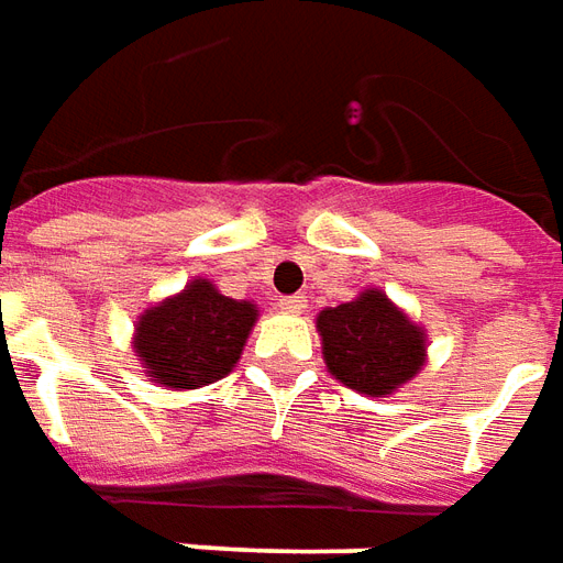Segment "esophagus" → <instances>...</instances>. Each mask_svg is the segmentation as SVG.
<instances>
[{"label":"esophagus","mask_w":563,"mask_h":563,"mask_svg":"<svg viewBox=\"0 0 563 563\" xmlns=\"http://www.w3.org/2000/svg\"><path fill=\"white\" fill-rule=\"evenodd\" d=\"M278 306H282L285 312L300 314V312H306V297H300V294H294V297H282V302H278Z\"/></svg>","instance_id":"34e87169"}]
</instances>
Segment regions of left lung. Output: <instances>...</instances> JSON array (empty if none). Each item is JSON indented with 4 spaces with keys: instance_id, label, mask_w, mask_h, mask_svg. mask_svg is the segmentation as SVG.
Wrapping results in <instances>:
<instances>
[{
    "instance_id": "1",
    "label": "left lung",
    "mask_w": 563,
    "mask_h": 563,
    "mask_svg": "<svg viewBox=\"0 0 563 563\" xmlns=\"http://www.w3.org/2000/svg\"><path fill=\"white\" fill-rule=\"evenodd\" d=\"M327 369L366 397H388L418 376L428 357V333L409 321L382 290L318 314Z\"/></svg>"
}]
</instances>
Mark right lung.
Segmentation results:
<instances>
[{
  "label": "right lung",
  "mask_w": 563,
  "mask_h": 563,
  "mask_svg": "<svg viewBox=\"0 0 563 563\" xmlns=\"http://www.w3.org/2000/svg\"><path fill=\"white\" fill-rule=\"evenodd\" d=\"M254 321V302L224 297L209 278H194L181 294L139 314L135 357L163 388H202L233 373Z\"/></svg>",
  "instance_id": "obj_1"
}]
</instances>
